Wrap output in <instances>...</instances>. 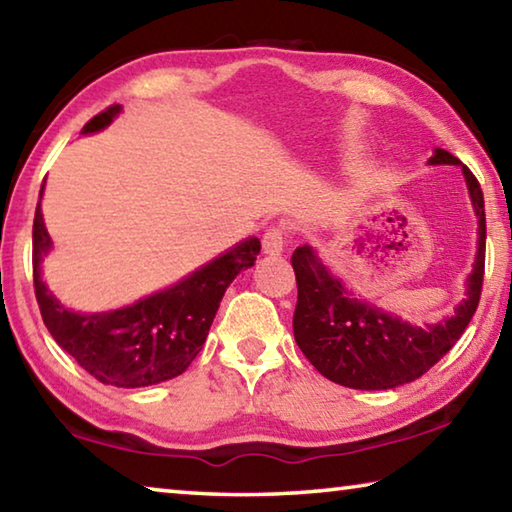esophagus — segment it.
Returning a JSON list of instances; mask_svg holds the SVG:
<instances>
[{
	"label": "esophagus",
	"mask_w": 512,
	"mask_h": 512,
	"mask_svg": "<svg viewBox=\"0 0 512 512\" xmlns=\"http://www.w3.org/2000/svg\"><path fill=\"white\" fill-rule=\"evenodd\" d=\"M284 228H280V225H273V228H268L264 232V239H262V246H264V253L268 255H280L284 250Z\"/></svg>",
	"instance_id": "1"
}]
</instances>
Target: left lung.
Segmentation results:
<instances>
[{"label": "left lung", "mask_w": 512, "mask_h": 512, "mask_svg": "<svg viewBox=\"0 0 512 512\" xmlns=\"http://www.w3.org/2000/svg\"><path fill=\"white\" fill-rule=\"evenodd\" d=\"M429 162L461 164L443 149L433 153ZM461 169L479 216V253L467 282V298L443 323L418 327L354 300L320 264L314 250L309 246L293 250L291 264L298 282L293 336L311 366L329 381L359 391H384L406 384L436 366L470 325L483 289L485 210L479 180L465 164Z\"/></svg>", "instance_id": "1"}]
</instances>
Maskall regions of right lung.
<instances>
[{
	"mask_svg": "<svg viewBox=\"0 0 512 512\" xmlns=\"http://www.w3.org/2000/svg\"><path fill=\"white\" fill-rule=\"evenodd\" d=\"M119 110L115 103L94 115L83 126V133L106 128ZM49 248L51 239L38 203L33 219V289L49 334L101 384L140 388L187 370L203 350L225 289L255 264L262 244L257 237L248 239L176 287L106 314H76L51 296L40 277V259Z\"/></svg>",
	"mask_w": 512,
	"mask_h": 512,
	"instance_id": "obj_1",
	"label": "right lung"
}]
</instances>
